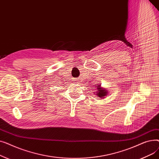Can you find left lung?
Here are the masks:
<instances>
[{"label": "left lung", "mask_w": 159, "mask_h": 159, "mask_svg": "<svg viewBox=\"0 0 159 159\" xmlns=\"http://www.w3.org/2000/svg\"><path fill=\"white\" fill-rule=\"evenodd\" d=\"M107 91L106 90L101 88V86L97 87V92L96 95L98 96V97L104 98L105 96L107 95Z\"/></svg>", "instance_id": "obj_1"}]
</instances>
